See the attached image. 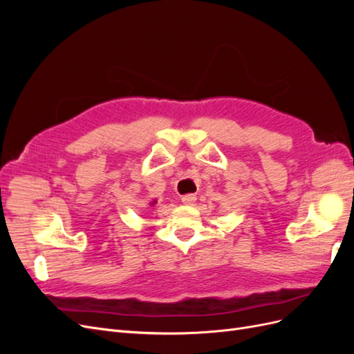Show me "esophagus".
<instances>
[{"label":"esophagus","mask_w":354,"mask_h":354,"mask_svg":"<svg viewBox=\"0 0 354 354\" xmlns=\"http://www.w3.org/2000/svg\"><path fill=\"white\" fill-rule=\"evenodd\" d=\"M196 201V196L194 194H189V195H185L183 198H181V202L185 203V205H194Z\"/></svg>","instance_id":"34e87169"}]
</instances>
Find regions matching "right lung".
Segmentation results:
<instances>
[{
  "mask_svg": "<svg viewBox=\"0 0 354 354\" xmlns=\"http://www.w3.org/2000/svg\"><path fill=\"white\" fill-rule=\"evenodd\" d=\"M153 203H155V201H153V202H152V203H151V205H153Z\"/></svg>",
  "mask_w": 354,
  "mask_h": 354,
  "instance_id": "1",
  "label": "right lung"
}]
</instances>
